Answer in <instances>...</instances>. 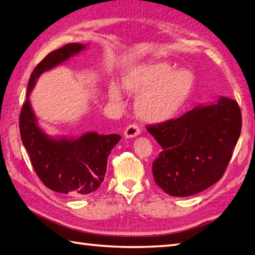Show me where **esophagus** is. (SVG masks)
Here are the masks:
<instances>
[{
    "label": "esophagus",
    "mask_w": 255,
    "mask_h": 255,
    "mask_svg": "<svg viewBox=\"0 0 255 255\" xmlns=\"http://www.w3.org/2000/svg\"><path fill=\"white\" fill-rule=\"evenodd\" d=\"M140 133V128L137 124H131L126 127L124 131V136L126 138H133L137 137Z\"/></svg>",
    "instance_id": "obj_1"
}]
</instances>
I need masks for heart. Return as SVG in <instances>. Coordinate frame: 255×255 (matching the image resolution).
<instances>
[{"instance_id":"heart-1","label":"heart","mask_w":255,"mask_h":255,"mask_svg":"<svg viewBox=\"0 0 255 255\" xmlns=\"http://www.w3.org/2000/svg\"><path fill=\"white\" fill-rule=\"evenodd\" d=\"M195 84V75L187 68L173 70L170 63L151 62L133 68L124 79V88L129 93L141 94L136 102L140 118L150 123H161L172 118L185 104ZM108 94L121 99V90L111 84Z\"/></svg>"}]
</instances>
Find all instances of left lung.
Instances as JSON below:
<instances>
[{
  "label": "left lung",
  "mask_w": 255,
  "mask_h": 255,
  "mask_svg": "<svg viewBox=\"0 0 255 255\" xmlns=\"http://www.w3.org/2000/svg\"><path fill=\"white\" fill-rule=\"evenodd\" d=\"M241 126L239 105L225 96L194 107L177 119L148 126L162 147L152 164L155 183L176 197L205 191L225 173Z\"/></svg>",
  "instance_id": "8db88e82"
}]
</instances>
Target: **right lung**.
<instances>
[{
    "mask_svg": "<svg viewBox=\"0 0 255 255\" xmlns=\"http://www.w3.org/2000/svg\"><path fill=\"white\" fill-rule=\"evenodd\" d=\"M86 45L68 44L50 52L34 69L19 115L20 138L38 177L51 191L82 197L95 192L104 181L107 158L122 137L86 132L79 138L51 137L38 125L29 95L40 75L78 55Z\"/></svg>",
    "mask_w": 255,
    "mask_h": 255,
    "instance_id": "right-lung-1",
    "label": "right lung"
}]
</instances>
